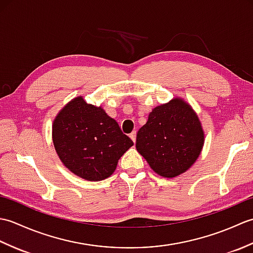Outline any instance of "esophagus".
<instances>
[{
    "label": "esophagus",
    "instance_id": "esophagus-1",
    "mask_svg": "<svg viewBox=\"0 0 253 253\" xmlns=\"http://www.w3.org/2000/svg\"><path fill=\"white\" fill-rule=\"evenodd\" d=\"M129 137L131 138V140L133 141V143H135V142H136V131H132V132L130 133Z\"/></svg>",
    "mask_w": 253,
    "mask_h": 253
}]
</instances>
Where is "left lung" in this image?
Masks as SVG:
<instances>
[{
    "label": "left lung",
    "instance_id": "8db88e82",
    "mask_svg": "<svg viewBox=\"0 0 253 253\" xmlns=\"http://www.w3.org/2000/svg\"><path fill=\"white\" fill-rule=\"evenodd\" d=\"M204 143L198 115L186 102L175 98L154 107L137 133V151L155 173L173 178L191 168Z\"/></svg>",
    "mask_w": 253,
    "mask_h": 253
}]
</instances>
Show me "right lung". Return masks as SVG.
I'll return each instance as SVG.
<instances>
[{
    "instance_id": "obj_1",
    "label": "right lung",
    "mask_w": 253,
    "mask_h": 253,
    "mask_svg": "<svg viewBox=\"0 0 253 253\" xmlns=\"http://www.w3.org/2000/svg\"><path fill=\"white\" fill-rule=\"evenodd\" d=\"M52 138L58 158L66 168L90 181L110 177L118 160L133 146L115 120L101 106L85 103L77 96L53 122Z\"/></svg>"
}]
</instances>
